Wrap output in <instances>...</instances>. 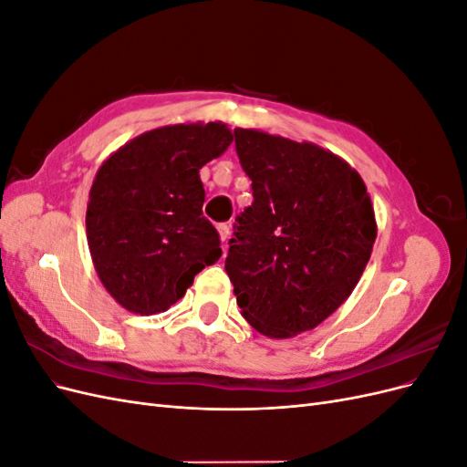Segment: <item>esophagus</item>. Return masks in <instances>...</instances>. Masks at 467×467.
I'll return each instance as SVG.
<instances>
[{
	"instance_id": "esophagus-1",
	"label": "esophagus",
	"mask_w": 467,
	"mask_h": 467,
	"mask_svg": "<svg viewBox=\"0 0 467 467\" xmlns=\"http://www.w3.org/2000/svg\"><path fill=\"white\" fill-rule=\"evenodd\" d=\"M218 234H220L222 242H228V237H230V225H228V223H218Z\"/></svg>"
}]
</instances>
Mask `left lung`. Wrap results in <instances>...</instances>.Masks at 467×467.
<instances>
[{"label":"left lung","instance_id":"obj_1","mask_svg":"<svg viewBox=\"0 0 467 467\" xmlns=\"http://www.w3.org/2000/svg\"><path fill=\"white\" fill-rule=\"evenodd\" d=\"M253 202L235 218L225 273L253 329L286 338L327 319L355 290L376 242L364 181L316 144L235 129Z\"/></svg>","mask_w":467,"mask_h":467}]
</instances>
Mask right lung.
I'll list each match as a JSON object with an SVG mask.
<instances>
[{
    "mask_svg": "<svg viewBox=\"0 0 467 467\" xmlns=\"http://www.w3.org/2000/svg\"><path fill=\"white\" fill-rule=\"evenodd\" d=\"M232 140L222 122L163 126L130 140L99 167L88 244L103 286L129 312H165L222 257L220 235L202 216L199 169Z\"/></svg>",
    "mask_w": 467,
    "mask_h": 467,
    "instance_id": "1",
    "label": "right lung"
}]
</instances>
